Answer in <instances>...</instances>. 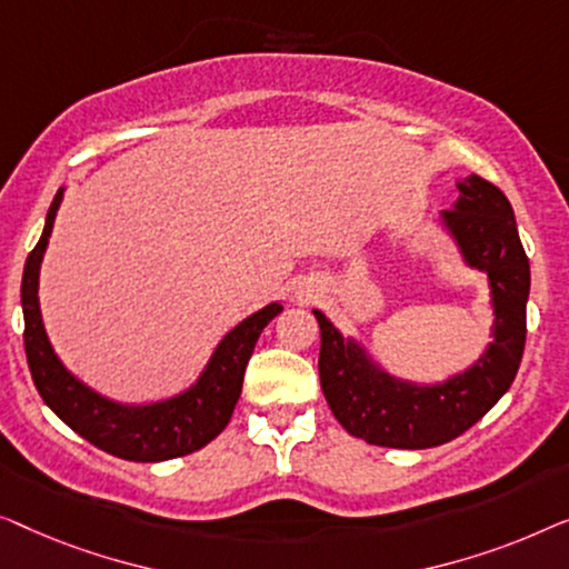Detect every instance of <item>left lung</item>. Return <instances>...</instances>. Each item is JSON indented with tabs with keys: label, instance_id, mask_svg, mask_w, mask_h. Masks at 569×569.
I'll use <instances>...</instances> for the list:
<instances>
[{
	"label": "left lung",
	"instance_id": "left-lung-1",
	"mask_svg": "<svg viewBox=\"0 0 569 569\" xmlns=\"http://www.w3.org/2000/svg\"><path fill=\"white\" fill-rule=\"evenodd\" d=\"M446 227L463 260L490 276L495 342L479 361L438 387H412L368 363L361 348L346 342L322 311H315L319 381L327 405L350 436L387 448H433L453 441L492 410L513 383L526 346V301L531 270L506 193L469 174L459 201L443 211Z\"/></svg>",
	"mask_w": 569,
	"mask_h": 569
}]
</instances>
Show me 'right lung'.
I'll return each mask as SVG.
<instances>
[{
  "label": "right lung",
  "mask_w": 569,
  "mask_h": 569,
  "mask_svg": "<svg viewBox=\"0 0 569 569\" xmlns=\"http://www.w3.org/2000/svg\"><path fill=\"white\" fill-rule=\"evenodd\" d=\"M63 190H59L48 208L43 234L28 254L22 273V315H26V356L33 373L38 395L67 422V426L102 451L126 461H167L188 456L211 443L227 428L234 405L242 395L244 368L250 361L254 342L276 315L281 303H268L258 315L237 325L221 346L216 348L211 363L206 366L201 381L182 397L149 407H123L94 395L82 381H77L56 358L46 338L41 307H38V270L51 237L56 211Z\"/></svg>",
  "instance_id": "add662e5"
}]
</instances>
